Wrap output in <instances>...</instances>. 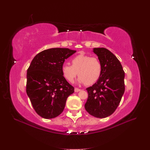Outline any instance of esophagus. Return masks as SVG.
<instances>
[{"label":"esophagus","mask_w":150,"mask_h":150,"mask_svg":"<svg viewBox=\"0 0 150 150\" xmlns=\"http://www.w3.org/2000/svg\"><path fill=\"white\" fill-rule=\"evenodd\" d=\"M74 91H75V92H79V91H80L81 89H79V88H76L74 89Z\"/></svg>","instance_id":"obj_1"}]
</instances>
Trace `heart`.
I'll return each mask as SVG.
<instances>
[{"instance_id": "b5f03b06", "label": "heart", "mask_w": 150, "mask_h": 150, "mask_svg": "<svg viewBox=\"0 0 150 150\" xmlns=\"http://www.w3.org/2000/svg\"><path fill=\"white\" fill-rule=\"evenodd\" d=\"M71 63H64L61 67L62 73L69 82H74L78 72L80 83L91 85L100 78L103 66L98 57L81 54L72 58Z\"/></svg>"}]
</instances>
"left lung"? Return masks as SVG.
Listing matches in <instances>:
<instances>
[{
  "instance_id": "left-lung-1",
  "label": "left lung",
  "mask_w": 150,
  "mask_h": 150,
  "mask_svg": "<svg viewBox=\"0 0 150 150\" xmlns=\"http://www.w3.org/2000/svg\"><path fill=\"white\" fill-rule=\"evenodd\" d=\"M93 52L101 62L100 78L86 88L88 98L84 108L89 115L99 118L111 115L121 100L125 90V71L121 62L106 48H94Z\"/></svg>"
}]
</instances>
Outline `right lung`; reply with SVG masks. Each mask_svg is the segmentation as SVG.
I'll return each mask as SVG.
<instances>
[{
	"label": "right lung",
	"instance_id": "1",
	"mask_svg": "<svg viewBox=\"0 0 150 150\" xmlns=\"http://www.w3.org/2000/svg\"><path fill=\"white\" fill-rule=\"evenodd\" d=\"M76 52L67 48H51L39 52L27 72L26 93L35 111L45 119L58 116L74 88L63 76L61 67Z\"/></svg>",
	"mask_w": 150,
	"mask_h": 150
}]
</instances>
